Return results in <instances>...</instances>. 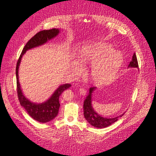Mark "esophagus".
Returning <instances> with one entry per match:
<instances>
[{"instance_id":"obj_1","label":"esophagus","mask_w":156,"mask_h":156,"mask_svg":"<svg viewBox=\"0 0 156 156\" xmlns=\"http://www.w3.org/2000/svg\"><path fill=\"white\" fill-rule=\"evenodd\" d=\"M80 94H81V95H86V94H87V91H86V90H85L84 88H80Z\"/></svg>"}]
</instances>
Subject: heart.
<instances>
[{"label": "heart", "instance_id": "b5f03b06", "mask_svg": "<svg viewBox=\"0 0 156 156\" xmlns=\"http://www.w3.org/2000/svg\"><path fill=\"white\" fill-rule=\"evenodd\" d=\"M122 62V54L113 51L111 45L102 42H93L81 47L76 54V63L83 68L90 65L89 78L95 85L108 84L112 81ZM72 71L78 74L80 69L74 66Z\"/></svg>", "mask_w": 156, "mask_h": 156}]
</instances>
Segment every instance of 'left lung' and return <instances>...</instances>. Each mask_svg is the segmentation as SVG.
Returning a JSON list of instances; mask_svg holds the SVG:
<instances>
[{
    "label": "left lung",
    "mask_w": 156,
    "mask_h": 156,
    "mask_svg": "<svg viewBox=\"0 0 156 156\" xmlns=\"http://www.w3.org/2000/svg\"><path fill=\"white\" fill-rule=\"evenodd\" d=\"M128 68H138L137 58L135 53H134L132 59L128 65ZM96 87H91L89 89V94L87 96L83 102V114L86 120L92 126L97 128H104L110 126L114 122L117 121L120 118L124 115L125 112L118 116L112 118H104L100 114L97 113L95 111H94L92 104V95Z\"/></svg>",
    "instance_id": "1"
}]
</instances>
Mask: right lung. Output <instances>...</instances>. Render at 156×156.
Wrapping results in <instances>:
<instances>
[{"label":"right lung","mask_w":156,"mask_h":156,"mask_svg":"<svg viewBox=\"0 0 156 156\" xmlns=\"http://www.w3.org/2000/svg\"><path fill=\"white\" fill-rule=\"evenodd\" d=\"M59 32V29L53 28L48 30H42L37 33L24 47L22 52L19 57L17 65H16V81H17V92L20 104L27 111L28 114L32 118L40 122H44V123L51 121L57 116L60 107L59 101V96L64 90L69 88L71 85L69 83L60 85L54 92L52 96L44 102L40 104L31 102L24 95L21 88L18 75L19 66L23 55L27 51L31 48L44 45L48 40L57 36Z\"/></svg>","instance_id":"right-lung-1"}]
</instances>
